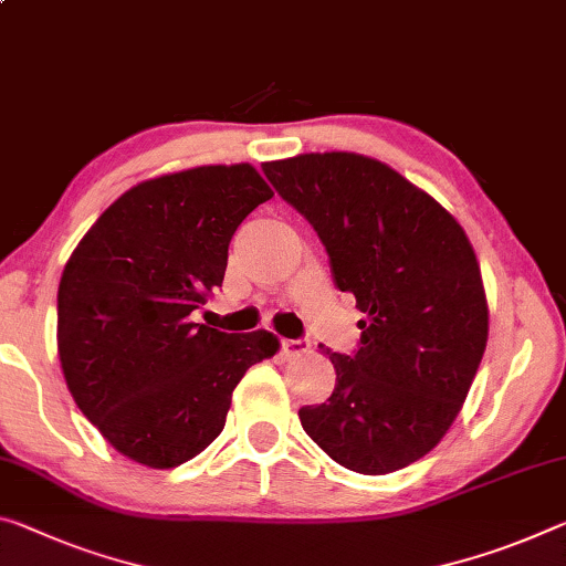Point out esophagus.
Masks as SVG:
<instances>
[{
  "mask_svg": "<svg viewBox=\"0 0 566 566\" xmlns=\"http://www.w3.org/2000/svg\"><path fill=\"white\" fill-rule=\"evenodd\" d=\"M310 349V343H304V339H282V355L286 360H294V357L304 355Z\"/></svg>",
  "mask_w": 566,
  "mask_h": 566,
  "instance_id": "obj_1",
  "label": "esophagus"
}]
</instances>
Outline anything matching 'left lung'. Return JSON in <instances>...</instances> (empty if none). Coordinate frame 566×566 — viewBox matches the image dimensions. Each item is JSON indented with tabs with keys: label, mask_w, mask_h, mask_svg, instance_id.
I'll return each instance as SVG.
<instances>
[{
	"label": "left lung",
	"mask_w": 566,
	"mask_h": 566,
	"mask_svg": "<svg viewBox=\"0 0 566 566\" xmlns=\"http://www.w3.org/2000/svg\"><path fill=\"white\" fill-rule=\"evenodd\" d=\"M264 174L325 244L339 292L365 319L337 382L304 406V433L332 461L380 476L441 443L489 339L481 269L461 223L398 170L360 154H302Z\"/></svg>",
	"instance_id": "obj_1"
}]
</instances>
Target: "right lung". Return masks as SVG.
I'll return each instance as SVG.
<instances>
[{"label": "right lung", "instance_id": "1", "mask_svg": "<svg viewBox=\"0 0 566 566\" xmlns=\"http://www.w3.org/2000/svg\"><path fill=\"white\" fill-rule=\"evenodd\" d=\"M274 196L254 166H199L143 181L107 206L67 259L57 353L77 408L115 451L174 469L217 438L231 392L280 349L272 332L199 325L229 241Z\"/></svg>", "mask_w": 566, "mask_h": 566}]
</instances>
